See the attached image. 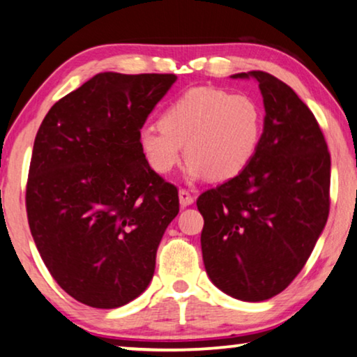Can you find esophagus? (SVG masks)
<instances>
[{"label": "esophagus", "mask_w": 357, "mask_h": 357, "mask_svg": "<svg viewBox=\"0 0 357 357\" xmlns=\"http://www.w3.org/2000/svg\"><path fill=\"white\" fill-rule=\"evenodd\" d=\"M179 204L181 207H189V205H192L194 204L192 194L185 189H179Z\"/></svg>", "instance_id": "34e87169"}]
</instances>
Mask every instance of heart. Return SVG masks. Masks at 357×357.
Returning <instances> with one entry per match:
<instances>
[{"mask_svg":"<svg viewBox=\"0 0 357 357\" xmlns=\"http://www.w3.org/2000/svg\"><path fill=\"white\" fill-rule=\"evenodd\" d=\"M262 130V108L252 97L194 87L168 105L160 124L139 130V147L150 168L167 174L181 162L185 145V179L227 181L252 162Z\"/></svg>","mask_w":357,"mask_h":357,"instance_id":"heart-1","label":"heart"}]
</instances>
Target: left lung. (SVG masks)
<instances>
[{
  "label": "left lung",
  "mask_w": 357,
  "mask_h": 357,
  "mask_svg": "<svg viewBox=\"0 0 357 357\" xmlns=\"http://www.w3.org/2000/svg\"><path fill=\"white\" fill-rule=\"evenodd\" d=\"M264 97V132L252 162L199 195L204 265L231 298L260 303L281 293L312 254L330 210V152L317 119L293 89L250 71Z\"/></svg>",
  "instance_id": "1"
}]
</instances>
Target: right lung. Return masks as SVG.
Returning a JSON list of instances; mask_svg holds the SVG:
<instances>
[{
	"label": "right lung",
	"instance_id": "1",
	"mask_svg": "<svg viewBox=\"0 0 357 357\" xmlns=\"http://www.w3.org/2000/svg\"><path fill=\"white\" fill-rule=\"evenodd\" d=\"M174 74L100 73L58 100L40 124L26 207L56 283L97 309L147 289L178 189L150 168L139 130Z\"/></svg>",
	"mask_w": 357,
	"mask_h": 357
}]
</instances>
